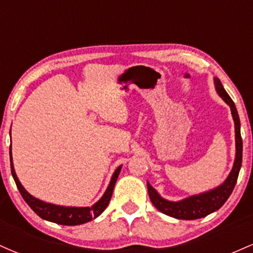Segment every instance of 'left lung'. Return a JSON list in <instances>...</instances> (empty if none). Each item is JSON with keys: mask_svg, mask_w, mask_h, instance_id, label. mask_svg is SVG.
<instances>
[{"mask_svg": "<svg viewBox=\"0 0 253 253\" xmlns=\"http://www.w3.org/2000/svg\"><path fill=\"white\" fill-rule=\"evenodd\" d=\"M214 85L220 97L228 104L231 108L232 118L234 121V132H236V158H234L233 168L227 176V178L223 181L222 184L214 189L205 191V193L191 195L179 201H169L164 199L158 194L155 188L147 182V190L149 196L153 206L162 213L167 214L171 217L181 220H195L207 216L208 214L213 213L222 207V205L227 201L229 195L234 189L238 175H239L240 168H242L243 161V140L240 135V120L238 115L236 104L232 98L223 89L221 82L217 77H214Z\"/></svg>", "mask_w": 253, "mask_h": 253, "instance_id": "left-lung-1", "label": "left lung"}]
</instances>
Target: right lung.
I'll return each instance as SVG.
<instances>
[{
	"label": "right lung",
	"instance_id": "obj_1",
	"mask_svg": "<svg viewBox=\"0 0 253 253\" xmlns=\"http://www.w3.org/2000/svg\"><path fill=\"white\" fill-rule=\"evenodd\" d=\"M9 157L11 175H13L14 181L16 183L17 189H19L20 194L24 197L25 201L27 202V205L30 206L34 213H37L42 219L65 226L82 225V223L91 221L92 219H96L98 215H101V214L103 213V211L106 210L110 201L113 190H114V185L115 183H117L121 168H123V165L117 168V170L113 173L108 187H107L102 197H101L96 203H94L91 207H65V206H58L52 205V203L48 202H43L42 200L31 195V194L22 187L21 182L19 181V178H17L15 173V170H14L13 157H11V145L9 147Z\"/></svg>",
	"mask_w": 253,
	"mask_h": 253
}]
</instances>
